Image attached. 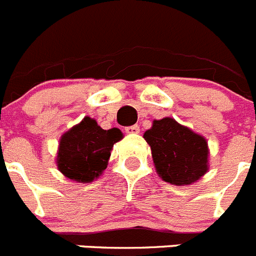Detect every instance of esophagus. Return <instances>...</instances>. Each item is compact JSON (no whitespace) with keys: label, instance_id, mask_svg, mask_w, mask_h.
<instances>
[{"label":"esophagus","instance_id":"esophagus-1","mask_svg":"<svg viewBox=\"0 0 256 256\" xmlns=\"http://www.w3.org/2000/svg\"><path fill=\"white\" fill-rule=\"evenodd\" d=\"M126 133H130V134H134V133H140V126L134 124V126H130L126 128Z\"/></svg>","mask_w":256,"mask_h":256}]
</instances>
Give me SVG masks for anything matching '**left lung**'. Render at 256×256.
<instances>
[{
	"instance_id": "left-lung-1",
	"label": "left lung",
	"mask_w": 256,
	"mask_h": 256,
	"mask_svg": "<svg viewBox=\"0 0 256 256\" xmlns=\"http://www.w3.org/2000/svg\"><path fill=\"white\" fill-rule=\"evenodd\" d=\"M144 138L152 151L157 174L172 185H190L208 171V144L203 136L172 118L154 120Z\"/></svg>"
}]
</instances>
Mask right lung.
I'll return each mask as SVG.
<instances>
[{"label": "right lung", "instance_id": "obj_1", "mask_svg": "<svg viewBox=\"0 0 256 256\" xmlns=\"http://www.w3.org/2000/svg\"><path fill=\"white\" fill-rule=\"evenodd\" d=\"M122 138L118 128L105 130L95 119L85 116L60 137L58 170L77 182H91L106 168L112 146Z\"/></svg>", "mask_w": 256, "mask_h": 256}]
</instances>
